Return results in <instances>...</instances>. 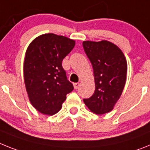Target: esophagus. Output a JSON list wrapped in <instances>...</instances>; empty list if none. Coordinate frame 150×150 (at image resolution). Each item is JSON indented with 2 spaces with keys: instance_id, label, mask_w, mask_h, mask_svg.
I'll list each match as a JSON object with an SVG mask.
<instances>
[{
  "instance_id": "34e87169",
  "label": "esophagus",
  "mask_w": 150,
  "mask_h": 150,
  "mask_svg": "<svg viewBox=\"0 0 150 150\" xmlns=\"http://www.w3.org/2000/svg\"><path fill=\"white\" fill-rule=\"evenodd\" d=\"M74 87L75 89H77L78 88L80 87V83H74Z\"/></svg>"
}]
</instances>
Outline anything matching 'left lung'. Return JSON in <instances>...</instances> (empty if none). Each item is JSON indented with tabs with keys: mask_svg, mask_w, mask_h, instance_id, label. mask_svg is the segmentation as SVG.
I'll return each instance as SVG.
<instances>
[{
	"mask_svg": "<svg viewBox=\"0 0 150 150\" xmlns=\"http://www.w3.org/2000/svg\"><path fill=\"white\" fill-rule=\"evenodd\" d=\"M85 53L93 65L96 89L83 102L97 115L110 112L121 97L126 83V58L121 50L108 41L83 42Z\"/></svg>",
	"mask_w": 150,
	"mask_h": 150,
	"instance_id": "1",
	"label": "left lung"
}]
</instances>
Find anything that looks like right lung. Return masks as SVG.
Returning <instances> with one entry per match:
<instances>
[{
    "mask_svg": "<svg viewBox=\"0 0 150 150\" xmlns=\"http://www.w3.org/2000/svg\"><path fill=\"white\" fill-rule=\"evenodd\" d=\"M75 45V41L48 33L30 43L23 65L24 82L29 101L42 114L58 112L67 94L74 89L62 67V61Z\"/></svg>",
    "mask_w": 150,
    "mask_h": 150,
    "instance_id": "obj_1",
    "label": "right lung"
}]
</instances>
